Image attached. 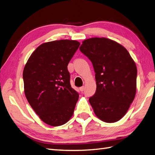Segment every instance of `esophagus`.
I'll return each instance as SVG.
<instances>
[{"mask_svg": "<svg viewBox=\"0 0 155 155\" xmlns=\"http://www.w3.org/2000/svg\"><path fill=\"white\" fill-rule=\"evenodd\" d=\"M81 92H83L84 91V86H81V87L79 88Z\"/></svg>", "mask_w": 155, "mask_h": 155, "instance_id": "34e87169", "label": "esophagus"}]
</instances>
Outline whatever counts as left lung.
Returning a JSON list of instances; mask_svg holds the SVG:
<instances>
[{
  "label": "left lung",
  "mask_w": 155,
  "mask_h": 155,
  "mask_svg": "<svg viewBox=\"0 0 155 155\" xmlns=\"http://www.w3.org/2000/svg\"><path fill=\"white\" fill-rule=\"evenodd\" d=\"M79 49L91 60L96 73V91L89 98L96 116L106 123L119 121L135 98L134 61L124 47L105 38L86 39Z\"/></svg>",
  "instance_id": "1"
}]
</instances>
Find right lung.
Listing matches in <instances>:
<instances>
[{
  "label": "right lung",
  "instance_id": "obj_1",
  "mask_svg": "<svg viewBox=\"0 0 155 155\" xmlns=\"http://www.w3.org/2000/svg\"><path fill=\"white\" fill-rule=\"evenodd\" d=\"M80 43L62 39L39 45L24 69V92L29 104L44 123L66 124L74 112L79 94L71 87L67 66Z\"/></svg>",
  "mask_w": 155,
  "mask_h": 155
}]
</instances>
